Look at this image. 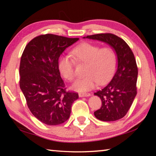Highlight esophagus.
I'll return each mask as SVG.
<instances>
[{
  "mask_svg": "<svg viewBox=\"0 0 156 156\" xmlns=\"http://www.w3.org/2000/svg\"><path fill=\"white\" fill-rule=\"evenodd\" d=\"M91 94L89 93H80L79 94V96L80 97H87V96H90Z\"/></svg>",
  "mask_w": 156,
  "mask_h": 156,
  "instance_id": "34e87169",
  "label": "esophagus"
}]
</instances>
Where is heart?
Instances as JSON below:
<instances>
[{
	"label": "heart",
	"instance_id": "b5f03b06",
	"mask_svg": "<svg viewBox=\"0 0 156 156\" xmlns=\"http://www.w3.org/2000/svg\"><path fill=\"white\" fill-rule=\"evenodd\" d=\"M72 56L65 55L60 58L58 69L60 73L67 80L76 78V62L86 64V76L75 82L73 89L78 91H86L94 88L96 84H105L114 74L117 56L110 47H100L98 44L84 43L76 47L72 51Z\"/></svg>",
	"mask_w": 156,
	"mask_h": 156
}]
</instances>
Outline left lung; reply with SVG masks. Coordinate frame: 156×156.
<instances>
[{"label":"left lung","instance_id":"left-lung-1","mask_svg":"<svg viewBox=\"0 0 156 156\" xmlns=\"http://www.w3.org/2000/svg\"><path fill=\"white\" fill-rule=\"evenodd\" d=\"M86 38L109 44L115 49L118 57V69L112 80L94 93L102 101L101 107L94 115L102 121L121 119L130 109L137 94L138 67L133 53L126 42L115 34H98Z\"/></svg>","mask_w":156,"mask_h":156}]
</instances>
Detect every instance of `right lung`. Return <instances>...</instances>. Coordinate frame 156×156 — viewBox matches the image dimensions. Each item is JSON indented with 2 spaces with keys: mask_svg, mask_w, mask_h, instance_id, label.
Segmentation results:
<instances>
[{
  "mask_svg": "<svg viewBox=\"0 0 156 156\" xmlns=\"http://www.w3.org/2000/svg\"><path fill=\"white\" fill-rule=\"evenodd\" d=\"M78 38L47 34L33 38L20 58V87L31 113L47 125H60L69 118L76 92L66 91L58 58Z\"/></svg>",
  "mask_w": 156,
  "mask_h": 156,
  "instance_id": "1",
  "label": "right lung"
}]
</instances>
